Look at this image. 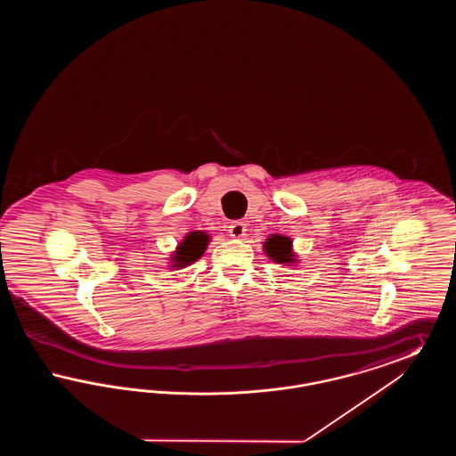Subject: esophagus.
Here are the masks:
<instances>
[{
	"label": "esophagus",
	"mask_w": 456,
	"mask_h": 456,
	"mask_svg": "<svg viewBox=\"0 0 456 456\" xmlns=\"http://www.w3.org/2000/svg\"><path fill=\"white\" fill-rule=\"evenodd\" d=\"M229 236L234 239H240L246 236V225L242 224V222H232L231 225H229Z\"/></svg>",
	"instance_id": "esophagus-1"
}]
</instances>
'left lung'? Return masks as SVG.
Masks as SVG:
<instances>
[{
    "instance_id": "1",
    "label": "left lung",
    "mask_w": 456,
    "mask_h": 456,
    "mask_svg": "<svg viewBox=\"0 0 456 456\" xmlns=\"http://www.w3.org/2000/svg\"><path fill=\"white\" fill-rule=\"evenodd\" d=\"M263 251L270 260L279 265L294 266L299 263V258L292 248V239L289 236H282V234L268 236L263 242Z\"/></svg>"
}]
</instances>
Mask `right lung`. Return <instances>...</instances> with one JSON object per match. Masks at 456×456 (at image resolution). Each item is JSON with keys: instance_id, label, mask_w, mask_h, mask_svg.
Masks as SVG:
<instances>
[{"instance_id": "obj_1", "label": "right lung", "mask_w": 456, "mask_h": 456, "mask_svg": "<svg viewBox=\"0 0 456 456\" xmlns=\"http://www.w3.org/2000/svg\"><path fill=\"white\" fill-rule=\"evenodd\" d=\"M210 242V236L205 231H191L177 244L171 256L173 270H181L196 260H200Z\"/></svg>"}]
</instances>
